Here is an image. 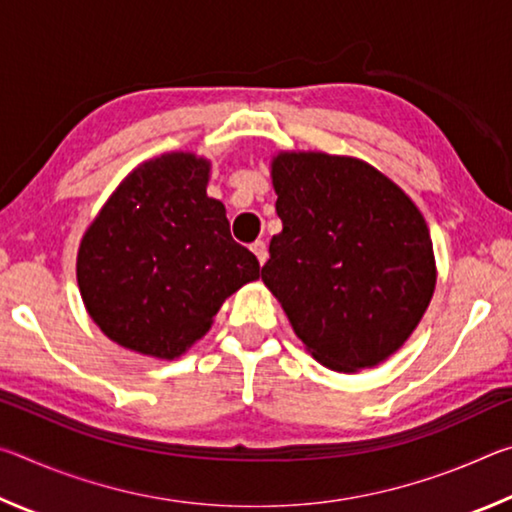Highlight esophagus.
<instances>
[{
    "label": "esophagus",
    "mask_w": 512,
    "mask_h": 512,
    "mask_svg": "<svg viewBox=\"0 0 512 512\" xmlns=\"http://www.w3.org/2000/svg\"><path fill=\"white\" fill-rule=\"evenodd\" d=\"M250 250H253V253H255V257H257V262H259V264H264V262H266L268 250H266V244H264V241H255V244L250 246Z\"/></svg>",
    "instance_id": "34e87169"
}]
</instances>
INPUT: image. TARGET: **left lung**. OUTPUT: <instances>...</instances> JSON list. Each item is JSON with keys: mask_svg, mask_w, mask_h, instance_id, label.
Listing matches in <instances>:
<instances>
[{"mask_svg": "<svg viewBox=\"0 0 512 512\" xmlns=\"http://www.w3.org/2000/svg\"><path fill=\"white\" fill-rule=\"evenodd\" d=\"M282 232L262 280L318 363L375 368L409 341L436 289L418 207L352 155L280 151L271 160Z\"/></svg>", "mask_w": 512, "mask_h": 512, "instance_id": "1", "label": "left lung"}]
</instances>
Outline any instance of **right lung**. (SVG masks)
Here are the masks:
<instances>
[{"mask_svg": "<svg viewBox=\"0 0 512 512\" xmlns=\"http://www.w3.org/2000/svg\"><path fill=\"white\" fill-rule=\"evenodd\" d=\"M212 162L162 153L121 180L76 255L83 305L110 341L173 361L210 332L225 298L259 277V262L230 235L207 196Z\"/></svg>", "mask_w": 512, "mask_h": 512, "instance_id": "add662e5", "label": "right lung"}]
</instances>
